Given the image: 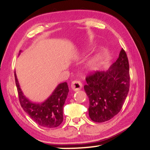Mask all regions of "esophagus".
I'll return each instance as SVG.
<instances>
[{
    "instance_id": "esophagus-1",
    "label": "esophagus",
    "mask_w": 150,
    "mask_h": 150,
    "mask_svg": "<svg viewBox=\"0 0 150 150\" xmlns=\"http://www.w3.org/2000/svg\"><path fill=\"white\" fill-rule=\"evenodd\" d=\"M82 83L81 82H80L79 81H74L72 83H71V89H72L74 91H79L82 88Z\"/></svg>"
}]
</instances>
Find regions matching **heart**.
Segmentation results:
<instances>
[{"instance_id": "1", "label": "heart", "mask_w": 150, "mask_h": 150, "mask_svg": "<svg viewBox=\"0 0 150 150\" xmlns=\"http://www.w3.org/2000/svg\"><path fill=\"white\" fill-rule=\"evenodd\" d=\"M100 57L99 55H96L93 57V58L90 59L87 63V66L90 70H94V69L97 68V67L99 65Z\"/></svg>"}]
</instances>
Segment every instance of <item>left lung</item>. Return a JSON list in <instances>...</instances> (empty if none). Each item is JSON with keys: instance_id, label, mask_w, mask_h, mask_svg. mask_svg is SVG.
Returning <instances> with one entry per match:
<instances>
[{"instance_id": "1", "label": "left lung", "mask_w": 150, "mask_h": 150, "mask_svg": "<svg viewBox=\"0 0 150 150\" xmlns=\"http://www.w3.org/2000/svg\"><path fill=\"white\" fill-rule=\"evenodd\" d=\"M85 79L84 89L89 100V117L98 123L110 120L122 109L130 88L126 52L122 48L107 71L91 72Z\"/></svg>"}]
</instances>
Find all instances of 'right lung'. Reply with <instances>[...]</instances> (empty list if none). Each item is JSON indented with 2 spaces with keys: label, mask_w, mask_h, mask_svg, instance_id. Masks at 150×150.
<instances>
[{
  "label": "right lung",
  "mask_w": 150,
  "mask_h": 150,
  "mask_svg": "<svg viewBox=\"0 0 150 150\" xmlns=\"http://www.w3.org/2000/svg\"><path fill=\"white\" fill-rule=\"evenodd\" d=\"M15 81L19 101L23 110L33 120L44 128H56L63 122V108L69 92L66 82L57 86L50 97L42 104L30 102L20 89L16 73Z\"/></svg>",
  "instance_id": "add662e5"
}]
</instances>
